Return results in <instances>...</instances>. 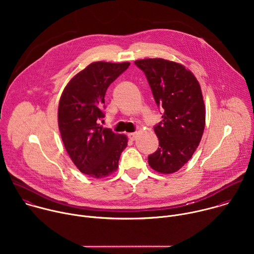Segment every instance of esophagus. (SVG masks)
Instances as JSON below:
<instances>
[{"instance_id": "esophagus-1", "label": "esophagus", "mask_w": 254, "mask_h": 254, "mask_svg": "<svg viewBox=\"0 0 254 254\" xmlns=\"http://www.w3.org/2000/svg\"><path fill=\"white\" fill-rule=\"evenodd\" d=\"M128 137H129L131 140H134V139L137 137V132H131V133H128Z\"/></svg>"}]
</instances>
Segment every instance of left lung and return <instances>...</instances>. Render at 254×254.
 <instances>
[{
  "label": "left lung",
  "instance_id": "left-lung-1",
  "mask_svg": "<svg viewBox=\"0 0 254 254\" xmlns=\"http://www.w3.org/2000/svg\"><path fill=\"white\" fill-rule=\"evenodd\" d=\"M143 71L163 121L154 127L158 150L149 165L162 174L175 173L192 158L205 127V105L198 80L179 63L162 58L134 61Z\"/></svg>",
  "mask_w": 254,
  "mask_h": 254
}]
</instances>
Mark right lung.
<instances>
[{
    "instance_id": "obj_1",
    "label": "right lung",
    "mask_w": 254,
    "mask_h": 254,
    "mask_svg": "<svg viewBox=\"0 0 254 254\" xmlns=\"http://www.w3.org/2000/svg\"><path fill=\"white\" fill-rule=\"evenodd\" d=\"M129 66V62H93L72 78L63 90L58 107V126L64 147L78 170L103 178L119 167L127 146L124 134L99 127L106 89Z\"/></svg>"
}]
</instances>
